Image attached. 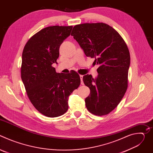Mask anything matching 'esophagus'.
Returning <instances> with one entry per match:
<instances>
[{
	"mask_svg": "<svg viewBox=\"0 0 153 153\" xmlns=\"http://www.w3.org/2000/svg\"><path fill=\"white\" fill-rule=\"evenodd\" d=\"M83 75H80V78L81 80V85H84L83 82Z\"/></svg>",
	"mask_w": 153,
	"mask_h": 153,
	"instance_id": "esophagus-1",
	"label": "esophagus"
}]
</instances>
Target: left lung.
<instances>
[{"label":"left lung","instance_id":"obj_1","mask_svg":"<svg viewBox=\"0 0 153 153\" xmlns=\"http://www.w3.org/2000/svg\"><path fill=\"white\" fill-rule=\"evenodd\" d=\"M87 57L95 58L99 65L98 76L83 77L90 89L85 99L91 113L101 116L115 109L128 88L130 54L126 43L113 27L104 23H85L74 27L71 34Z\"/></svg>","mask_w":153,"mask_h":153}]
</instances>
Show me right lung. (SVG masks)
I'll return each mask as SVG.
<instances>
[{
  "label": "right lung",
  "mask_w": 153,
  "mask_h": 153,
  "mask_svg": "<svg viewBox=\"0 0 153 153\" xmlns=\"http://www.w3.org/2000/svg\"><path fill=\"white\" fill-rule=\"evenodd\" d=\"M73 26H51L33 35L22 53L21 78L27 94L36 110L47 117L62 116L68 109V97L80 84L79 74L58 73L59 48L71 34Z\"/></svg>",
  "instance_id": "1"
}]
</instances>
